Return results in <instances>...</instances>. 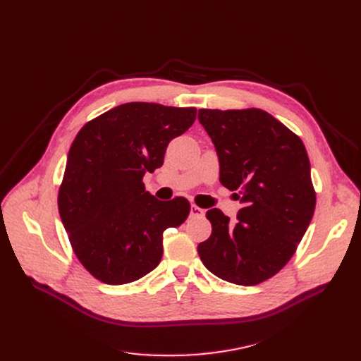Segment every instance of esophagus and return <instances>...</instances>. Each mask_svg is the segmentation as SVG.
I'll use <instances>...</instances> for the list:
<instances>
[{
	"mask_svg": "<svg viewBox=\"0 0 361 361\" xmlns=\"http://www.w3.org/2000/svg\"><path fill=\"white\" fill-rule=\"evenodd\" d=\"M190 215L195 216V218H203L204 216V211L202 209V207L196 206V204H192L190 207Z\"/></svg>",
	"mask_w": 361,
	"mask_h": 361,
	"instance_id": "obj_1",
	"label": "esophagus"
}]
</instances>
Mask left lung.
Listing matches in <instances>:
<instances>
[{
	"label": "left lung",
	"mask_w": 361,
	"mask_h": 361,
	"mask_svg": "<svg viewBox=\"0 0 361 361\" xmlns=\"http://www.w3.org/2000/svg\"><path fill=\"white\" fill-rule=\"evenodd\" d=\"M219 158V181L240 199L237 222L206 212L212 234L197 245L204 267L237 286L278 274L313 218L316 192L301 139L267 111L199 109Z\"/></svg>",
	"instance_id": "1"
}]
</instances>
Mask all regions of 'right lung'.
I'll list each match as a JSON object with an SVG mask.
<instances>
[{
  "label": "right lung",
  "instance_id": "1",
  "mask_svg": "<svg viewBox=\"0 0 361 361\" xmlns=\"http://www.w3.org/2000/svg\"><path fill=\"white\" fill-rule=\"evenodd\" d=\"M196 108L128 102L86 123L68 150L59 211L74 255L109 286L154 271L164 231L190 212L184 197L162 202L143 176L164 164L168 143L196 120Z\"/></svg>",
  "mask_w": 361,
  "mask_h": 361
}]
</instances>
